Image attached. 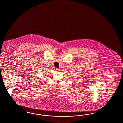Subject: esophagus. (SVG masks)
Listing matches in <instances>:
<instances>
[{
    "label": "esophagus",
    "mask_w": 123,
    "mask_h": 123,
    "mask_svg": "<svg viewBox=\"0 0 123 123\" xmlns=\"http://www.w3.org/2000/svg\"><path fill=\"white\" fill-rule=\"evenodd\" d=\"M55 69L56 71H60V68H55Z\"/></svg>",
    "instance_id": "34e87169"
}]
</instances>
